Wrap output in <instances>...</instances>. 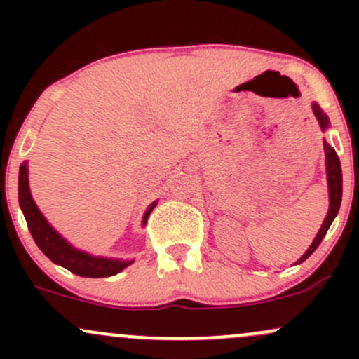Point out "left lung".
Returning <instances> with one entry per match:
<instances>
[{"label": "left lung", "mask_w": 359, "mask_h": 359, "mask_svg": "<svg viewBox=\"0 0 359 359\" xmlns=\"http://www.w3.org/2000/svg\"><path fill=\"white\" fill-rule=\"evenodd\" d=\"M312 109H314V114L317 121H319L320 128L325 130L329 125L327 116H325L323 109H320L317 104L312 106ZM324 151H325V168H327V184H329V211L323 222V228H320L319 233H317L316 240L312 241V245L309 246V250L304 253V257L300 258L297 263H302L304 259H307L317 250V246L320 245V241H323L325 233H327L329 226H331L332 221H334L336 214L339 211V205H341V196H343V174H341V162L339 158H337L334 148L329 147L327 143H324Z\"/></svg>", "instance_id": "8db88e82"}]
</instances>
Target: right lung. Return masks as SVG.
Instances as JSON below:
<instances>
[{"label":"right lung","mask_w":359,"mask_h":359,"mask_svg":"<svg viewBox=\"0 0 359 359\" xmlns=\"http://www.w3.org/2000/svg\"><path fill=\"white\" fill-rule=\"evenodd\" d=\"M18 199H20V205H22V211L25 214V219H27L28 229H30L36 246H39V248L42 250L53 263H57V265L71 270L72 273L79 275V277L102 278V277L116 275L123 269H126L128 265L133 263V259H131V262H119V259L90 257V255L84 253V251L72 248V246L69 245L60 234L53 231V228L42 216V212L39 211V208H36L34 199H32L30 196V189H28L27 163H23V165L20 167ZM151 209H154V205H150V209L147 211L143 222H147V217Z\"/></svg>","instance_id":"obj_1"}]
</instances>
